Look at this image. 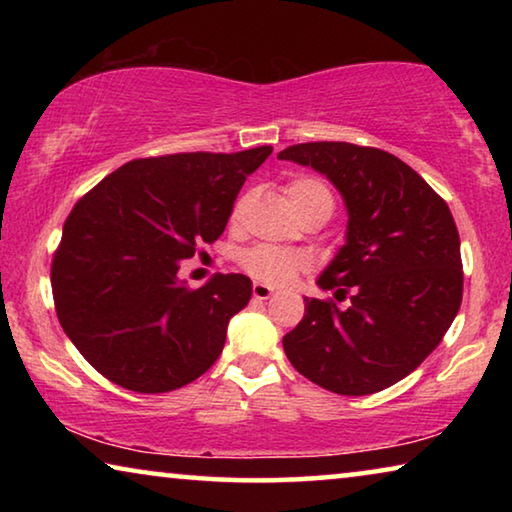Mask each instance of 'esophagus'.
<instances>
[{"instance_id": "esophagus-1", "label": "esophagus", "mask_w": 512, "mask_h": 512, "mask_svg": "<svg viewBox=\"0 0 512 512\" xmlns=\"http://www.w3.org/2000/svg\"><path fill=\"white\" fill-rule=\"evenodd\" d=\"M253 296L257 300H268L273 296V287H268V284H262V282H255L253 284Z\"/></svg>"}]
</instances>
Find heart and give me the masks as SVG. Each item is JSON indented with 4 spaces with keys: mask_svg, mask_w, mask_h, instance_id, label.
I'll return each instance as SVG.
<instances>
[{
    "mask_svg": "<svg viewBox=\"0 0 512 512\" xmlns=\"http://www.w3.org/2000/svg\"><path fill=\"white\" fill-rule=\"evenodd\" d=\"M287 198L296 212L307 210V207L323 205L332 212L334 198L329 189L316 178H296L287 185ZM241 266L255 277L268 284H287L293 280L300 268L307 266V255L300 250L277 248L268 244H259L246 250L241 255Z\"/></svg>",
    "mask_w": 512,
    "mask_h": 512,
    "instance_id": "heart-1",
    "label": "heart"
}]
</instances>
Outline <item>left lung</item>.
<instances>
[{
	"label": "left lung",
	"mask_w": 512,
	"mask_h": 512,
	"mask_svg": "<svg viewBox=\"0 0 512 512\" xmlns=\"http://www.w3.org/2000/svg\"><path fill=\"white\" fill-rule=\"evenodd\" d=\"M280 160L311 167L341 194L345 244L318 277L348 307L305 298L284 336L300 375L339 395L397 384L443 341L463 298L461 239L440 198L395 155L348 142L296 144Z\"/></svg>",
	"instance_id": "left-lung-1"
}]
</instances>
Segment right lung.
<instances>
[{
	"label": "right lung",
	"mask_w": 512,
	"mask_h": 512,
	"mask_svg": "<svg viewBox=\"0 0 512 512\" xmlns=\"http://www.w3.org/2000/svg\"><path fill=\"white\" fill-rule=\"evenodd\" d=\"M271 151L133 160L67 216L51 264L56 314L76 350L112 384L176 391L219 359L253 282L230 273L189 289L180 262L223 235L241 185Z\"/></svg>",
	"instance_id": "right-lung-1"
}]
</instances>
